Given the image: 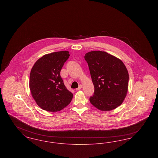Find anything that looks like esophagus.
Wrapping results in <instances>:
<instances>
[{"mask_svg": "<svg viewBox=\"0 0 158 158\" xmlns=\"http://www.w3.org/2000/svg\"><path fill=\"white\" fill-rule=\"evenodd\" d=\"M82 85H79V87H78V88H77V89H76V90H81V89H82Z\"/></svg>", "mask_w": 158, "mask_h": 158, "instance_id": "1", "label": "esophagus"}]
</instances>
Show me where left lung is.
I'll return each instance as SVG.
<instances>
[{
	"label": "left lung",
	"instance_id": "left-lung-1",
	"mask_svg": "<svg viewBox=\"0 0 158 158\" xmlns=\"http://www.w3.org/2000/svg\"><path fill=\"white\" fill-rule=\"evenodd\" d=\"M94 95L89 98L91 104L102 111L115 109L123 102L128 92V73L121 60L101 51L86 53Z\"/></svg>",
	"mask_w": 158,
	"mask_h": 158
}]
</instances>
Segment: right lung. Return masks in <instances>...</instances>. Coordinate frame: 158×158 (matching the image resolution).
I'll use <instances>...</instances> for the list:
<instances>
[{
	"mask_svg": "<svg viewBox=\"0 0 158 158\" xmlns=\"http://www.w3.org/2000/svg\"><path fill=\"white\" fill-rule=\"evenodd\" d=\"M70 54L68 51L47 54L31 70L29 85L32 98L43 110L57 112L67 106L73 94L65 86L60 71Z\"/></svg>",
	"mask_w": 158,
	"mask_h": 158,
	"instance_id": "add662e5",
	"label": "right lung"
}]
</instances>
